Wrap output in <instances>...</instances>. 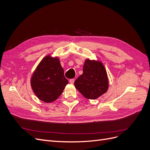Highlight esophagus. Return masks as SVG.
<instances>
[{
	"label": "esophagus",
	"instance_id": "esophagus-1",
	"mask_svg": "<svg viewBox=\"0 0 150 150\" xmlns=\"http://www.w3.org/2000/svg\"><path fill=\"white\" fill-rule=\"evenodd\" d=\"M74 79H70L69 80V83H71V84H73L74 83Z\"/></svg>",
	"mask_w": 150,
	"mask_h": 150
}]
</instances>
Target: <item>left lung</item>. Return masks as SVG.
Returning a JSON list of instances; mask_svg holds the SVG:
<instances>
[{"instance_id":"obj_1","label":"left lung","mask_w":150,"mask_h":150,"mask_svg":"<svg viewBox=\"0 0 150 150\" xmlns=\"http://www.w3.org/2000/svg\"><path fill=\"white\" fill-rule=\"evenodd\" d=\"M74 86L88 99H96L106 93L109 88V81L103 63L86 59L83 66V73L75 81Z\"/></svg>"}]
</instances>
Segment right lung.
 <instances>
[{"instance_id":"obj_1","label":"right lung","mask_w":150,"mask_h":150,"mask_svg":"<svg viewBox=\"0 0 150 150\" xmlns=\"http://www.w3.org/2000/svg\"><path fill=\"white\" fill-rule=\"evenodd\" d=\"M68 83L59 58L50 54L39 63L30 78V86L35 96L47 103L56 101Z\"/></svg>"}]
</instances>
